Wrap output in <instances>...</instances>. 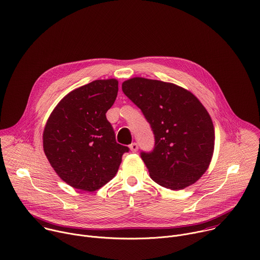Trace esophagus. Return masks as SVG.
<instances>
[{
	"label": "esophagus",
	"mask_w": 260,
	"mask_h": 260,
	"mask_svg": "<svg viewBox=\"0 0 260 260\" xmlns=\"http://www.w3.org/2000/svg\"><path fill=\"white\" fill-rule=\"evenodd\" d=\"M129 147H130V149H131V151H132V152H136V151L138 150V144H137L136 142L131 143V144L129 145Z\"/></svg>",
	"instance_id": "34e87169"
}]
</instances>
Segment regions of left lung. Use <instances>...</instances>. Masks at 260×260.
<instances>
[{"label": "left lung", "instance_id": "1", "mask_svg": "<svg viewBox=\"0 0 260 260\" xmlns=\"http://www.w3.org/2000/svg\"><path fill=\"white\" fill-rule=\"evenodd\" d=\"M122 90L154 135L153 149L140 152L150 178L173 190L199 180L210 165L215 139L212 120L200 100L175 84L139 77L125 81Z\"/></svg>", "mask_w": 260, "mask_h": 260}]
</instances>
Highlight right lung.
Returning <instances> with one entry per match:
<instances>
[{
    "label": "right lung",
    "mask_w": 260,
    "mask_h": 260,
    "mask_svg": "<svg viewBox=\"0 0 260 260\" xmlns=\"http://www.w3.org/2000/svg\"><path fill=\"white\" fill-rule=\"evenodd\" d=\"M116 79L96 80L66 95L43 133L46 157L71 186L94 191L112 180L129 147L116 141L107 119L118 95Z\"/></svg>",
    "instance_id": "obj_1"
}]
</instances>
